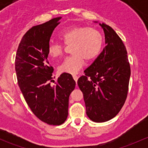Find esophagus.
<instances>
[{
    "label": "esophagus",
    "mask_w": 148,
    "mask_h": 148,
    "mask_svg": "<svg viewBox=\"0 0 148 148\" xmlns=\"http://www.w3.org/2000/svg\"><path fill=\"white\" fill-rule=\"evenodd\" d=\"M72 77H73V79H74V81L76 82H77V80H78V76H77V75H75V74H74V75H72Z\"/></svg>",
    "instance_id": "esophagus-1"
}]
</instances>
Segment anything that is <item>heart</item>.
Wrapping results in <instances>:
<instances>
[{"label": "heart", "instance_id": "b5f03b06", "mask_svg": "<svg viewBox=\"0 0 148 148\" xmlns=\"http://www.w3.org/2000/svg\"><path fill=\"white\" fill-rule=\"evenodd\" d=\"M66 45H71L72 56L66 58L59 65L61 73L77 74L84 66L85 59L92 61L98 56L102 46L103 38L99 31L85 26H74L68 28L59 36ZM48 54L51 58H58L63 54L64 47L56 42L48 45Z\"/></svg>", "mask_w": 148, "mask_h": 148}]
</instances>
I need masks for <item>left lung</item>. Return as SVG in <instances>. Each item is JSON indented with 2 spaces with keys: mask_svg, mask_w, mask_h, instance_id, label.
I'll return each instance as SVG.
<instances>
[{
  "mask_svg": "<svg viewBox=\"0 0 148 148\" xmlns=\"http://www.w3.org/2000/svg\"><path fill=\"white\" fill-rule=\"evenodd\" d=\"M99 24L104 31L106 46L77 84L88 117L93 122H104L114 118L125 104L130 66L126 48L117 33L105 23Z\"/></svg>",
  "mask_w": 148,
  "mask_h": 148,
  "instance_id": "8db88e82",
  "label": "left lung"
}]
</instances>
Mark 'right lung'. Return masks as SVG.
Wrapping results in <instances>:
<instances>
[{"instance_id":"1","label":"right lung","mask_w":148,"mask_h":148,"mask_svg":"<svg viewBox=\"0 0 148 148\" xmlns=\"http://www.w3.org/2000/svg\"><path fill=\"white\" fill-rule=\"evenodd\" d=\"M62 17L30 28L19 44L15 60L18 84L28 107L44 122L60 125L68 116L69 98L76 86L69 74L63 73L51 85L53 69L49 64L48 45Z\"/></svg>"}]
</instances>
